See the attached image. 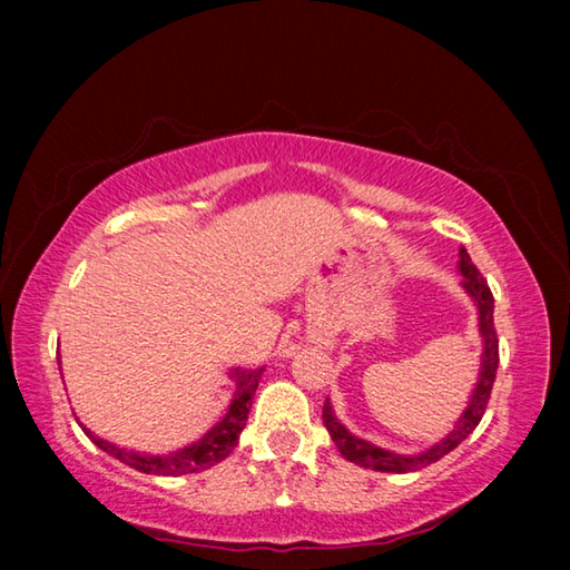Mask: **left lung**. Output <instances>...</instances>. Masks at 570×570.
Segmentation results:
<instances>
[{"label": "left lung", "mask_w": 570, "mask_h": 570, "mask_svg": "<svg viewBox=\"0 0 570 570\" xmlns=\"http://www.w3.org/2000/svg\"><path fill=\"white\" fill-rule=\"evenodd\" d=\"M458 266H460V274H462V286H465V292L472 298H475V304H478L480 334H482V344H485V352H482L480 380H478L475 392H472V400L468 404L465 414L460 417L458 428L452 430L445 440L438 442V445H432L430 450L420 452V455L404 458V455H394V452H390V450H382L377 445H370V442H364L360 438H354L352 432H346L344 424L336 422L334 412H332V404H330V400H326L324 410H322L324 428L330 430L334 445L340 448V452H342V458L354 462V465H362V468H370V470H377V472H414V470H422V468L432 465V462H438L440 458H445L448 452L455 450L460 442L478 428L482 414H485L490 392H493L498 362H500L498 334H495V324H493L495 298H493V292H490L485 276L478 272V266L472 264V258H470L465 248H460V264Z\"/></svg>", "instance_id": "8db88e82"}]
</instances>
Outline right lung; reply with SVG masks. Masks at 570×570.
I'll use <instances>...</instances> for the list:
<instances>
[{"mask_svg": "<svg viewBox=\"0 0 570 570\" xmlns=\"http://www.w3.org/2000/svg\"><path fill=\"white\" fill-rule=\"evenodd\" d=\"M234 374H236L238 387L234 394V402H230V407L226 412V417L220 420L204 440H198L196 445L183 448L180 452H173V455H138V452H128L122 448L110 445V442H105L100 438H95L88 428H82V430H85V435H88L100 450L108 452V455H112L115 460L125 462V465L146 472V475H168L170 478V475H188V472L206 470L210 465H216V462L226 460L230 455V450L238 445V435H240V430L246 428L248 410H250V404H254V394H256L258 380H262L264 370H254V372L236 370Z\"/></svg>", "mask_w": 570, "mask_h": 570, "instance_id": "1", "label": "right lung"}]
</instances>
